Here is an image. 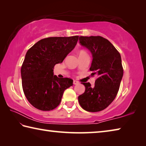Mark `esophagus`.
I'll use <instances>...</instances> for the list:
<instances>
[{"mask_svg":"<svg viewBox=\"0 0 146 146\" xmlns=\"http://www.w3.org/2000/svg\"><path fill=\"white\" fill-rule=\"evenodd\" d=\"M79 84V82H78V81H76V80H73V84L76 85V84Z\"/></svg>","mask_w":146,"mask_h":146,"instance_id":"1","label":"esophagus"}]
</instances>
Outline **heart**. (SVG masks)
Masks as SVG:
<instances>
[{
	"mask_svg": "<svg viewBox=\"0 0 146 146\" xmlns=\"http://www.w3.org/2000/svg\"><path fill=\"white\" fill-rule=\"evenodd\" d=\"M83 53H86L85 51H81L80 53H79V54H83Z\"/></svg>",
	"mask_w": 146,
	"mask_h": 146,
	"instance_id": "obj_1",
	"label": "heart"
}]
</instances>
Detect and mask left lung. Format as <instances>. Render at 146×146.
<instances>
[{"label":"left lung","mask_w":146,"mask_h":146,"mask_svg":"<svg viewBox=\"0 0 146 146\" xmlns=\"http://www.w3.org/2000/svg\"><path fill=\"white\" fill-rule=\"evenodd\" d=\"M79 43L92 55L91 75H96L97 78L94 87L90 82L82 83L86 90L78 96V102L87 111H100L113 102L119 90L123 73L121 56L114 46L102 36H81Z\"/></svg>","instance_id":"1"}]
</instances>
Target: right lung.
I'll list each match as a JSON object with an SVG mask.
<instances>
[{
	"mask_svg": "<svg viewBox=\"0 0 146 146\" xmlns=\"http://www.w3.org/2000/svg\"><path fill=\"white\" fill-rule=\"evenodd\" d=\"M78 36L42 39L27 51L21 68L23 91L31 104L50 111L60 103L63 93L73 80L54 75L55 64L62 62L77 43Z\"/></svg>",
	"mask_w": 146,
	"mask_h": 146,
	"instance_id": "obj_1",
	"label": "right lung"
}]
</instances>
